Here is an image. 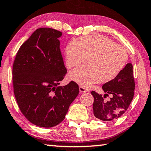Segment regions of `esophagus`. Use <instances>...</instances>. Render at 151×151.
<instances>
[{
  "mask_svg": "<svg viewBox=\"0 0 151 151\" xmlns=\"http://www.w3.org/2000/svg\"><path fill=\"white\" fill-rule=\"evenodd\" d=\"M79 90H80V92H81V93H83V92H89L88 90L86 89V88H85L84 87L81 86H80V87H79Z\"/></svg>",
  "mask_w": 151,
  "mask_h": 151,
  "instance_id": "esophagus-1",
  "label": "esophagus"
}]
</instances>
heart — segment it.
<instances>
[{
    "label": "heart",
    "instance_id": "b5f03b06",
    "mask_svg": "<svg viewBox=\"0 0 151 151\" xmlns=\"http://www.w3.org/2000/svg\"><path fill=\"white\" fill-rule=\"evenodd\" d=\"M69 68L80 65L89 60L90 64L71 71L70 78L85 88L102 80H114L127 61L126 50L114 41L101 35L83 36L80 42L72 39L65 49Z\"/></svg>",
    "mask_w": 151,
    "mask_h": 151
}]
</instances>
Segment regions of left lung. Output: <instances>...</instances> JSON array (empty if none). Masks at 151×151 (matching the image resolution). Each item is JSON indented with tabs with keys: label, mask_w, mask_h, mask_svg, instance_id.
<instances>
[{
	"label": "left lung",
	"mask_w": 151,
	"mask_h": 151,
	"mask_svg": "<svg viewBox=\"0 0 151 151\" xmlns=\"http://www.w3.org/2000/svg\"><path fill=\"white\" fill-rule=\"evenodd\" d=\"M102 88L106 93L104 98L111 94V98L105 101L101 94L91 92L94 99V116L105 122L118 119L127 111L134 97L135 82L132 64L127 63L117 78L103 84Z\"/></svg>",
	"instance_id": "obj_1"
}]
</instances>
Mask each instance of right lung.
<instances>
[{
	"instance_id": "right-lung-1",
	"label": "right lung",
	"mask_w": 151,
	"mask_h": 151,
	"mask_svg": "<svg viewBox=\"0 0 151 151\" xmlns=\"http://www.w3.org/2000/svg\"><path fill=\"white\" fill-rule=\"evenodd\" d=\"M62 32L41 27L21 46L13 65L14 94L25 118L39 127L63 121L79 94L73 81L58 86L67 73L58 40Z\"/></svg>"
}]
</instances>
